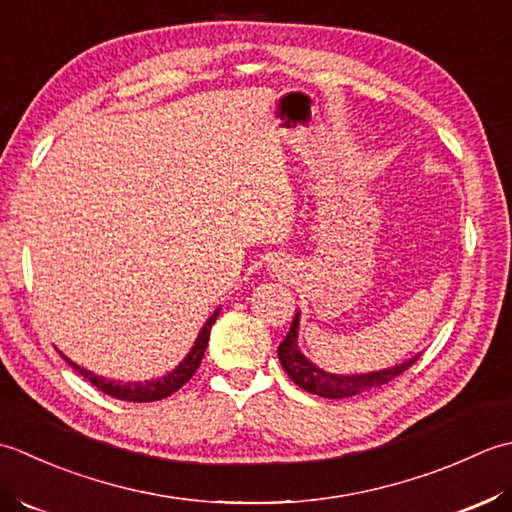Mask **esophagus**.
Here are the masks:
<instances>
[{"instance_id": "esophagus-1", "label": "esophagus", "mask_w": 512, "mask_h": 512, "mask_svg": "<svg viewBox=\"0 0 512 512\" xmlns=\"http://www.w3.org/2000/svg\"><path fill=\"white\" fill-rule=\"evenodd\" d=\"M276 271H278V269H276Z\"/></svg>"}]
</instances>
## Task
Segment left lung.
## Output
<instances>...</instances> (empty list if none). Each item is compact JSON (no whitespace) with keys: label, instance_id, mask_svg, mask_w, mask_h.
<instances>
[{"label":"left lung","instance_id":"8db88e82","mask_svg":"<svg viewBox=\"0 0 512 512\" xmlns=\"http://www.w3.org/2000/svg\"><path fill=\"white\" fill-rule=\"evenodd\" d=\"M298 325H300V311H296L294 322H291L285 340L278 344V358L289 378L294 380L300 389L320 395V398L340 400V398H351V395H358L362 391H369L373 387H382V384L398 378L400 373H404L411 364H415L417 358H420V356H413L411 360L395 364V367L382 369V371L336 375L316 367V364L307 360L305 353L298 349Z\"/></svg>","mask_w":512,"mask_h":512}]
</instances>
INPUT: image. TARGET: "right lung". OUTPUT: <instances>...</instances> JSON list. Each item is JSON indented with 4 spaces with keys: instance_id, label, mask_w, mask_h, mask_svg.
Listing matches in <instances>:
<instances>
[{
    "instance_id": "1",
    "label": "right lung",
    "mask_w": 512,
    "mask_h": 512,
    "mask_svg": "<svg viewBox=\"0 0 512 512\" xmlns=\"http://www.w3.org/2000/svg\"><path fill=\"white\" fill-rule=\"evenodd\" d=\"M218 311H221V309H216L214 314L207 318L201 333H198L194 347L179 362V367H176L174 371H170L168 375H163V378H159V380L125 382L123 384V382H117V380H106V378H101V375H95L92 371L79 367V364H75L70 358H66L64 353H61V358H64L79 375H83V378L95 384L99 391L112 395V398L125 400V402H156V400H163V398H168V395H172L174 391H179L183 384L196 373L198 364H201V360L205 356L207 342H210V329H212V325H214L216 318H218Z\"/></svg>"
}]
</instances>
